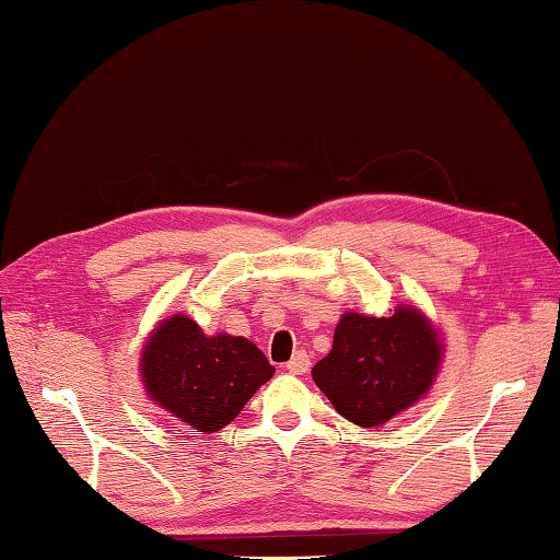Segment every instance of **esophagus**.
Listing matches in <instances>:
<instances>
[{
    "label": "esophagus",
    "mask_w": 560,
    "mask_h": 560,
    "mask_svg": "<svg viewBox=\"0 0 560 560\" xmlns=\"http://www.w3.org/2000/svg\"><path fill=\"white\" fill-rule=\"evenodd\" d=\"M288 371H290V374H295V376L307 374V371H310L307 351H295V354H292V359L288 361Z\"/></svg>",
    "instance_id": "obj_1"
}]
</instances>
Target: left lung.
I'll return each mask as SVG.
<instances>
[{"instance_id":"1","label":"left lung","mask_w":560,"mask_h":560,"mask_svg":"<svg viewBox=\"0 0 560 560\" xmlns=\"http://www.w3.org/2000/svg\"><path fill=\"white\" fill-rule=\"evenodd\" d=\"M440 361L443 339L413 305L396 307L390 317L347 312L312 378L339 416L376 428L428 394Z\"/></svg>"}]
</instances>
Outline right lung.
I'll return each mask as SVG.
<instances>
[{"mask_svg":"<svg viewBox=\"0 0 560 560\" xmlns=\"http://www.w3.org/2000/svg\"><path fill=\"white\" fill-rule=\"evenodd\" d=\"M147 396L199 433H215L241 413L275 366L245 337L203 335L186 315L156 325L140 359Z\"/></svg>","mask_w":560,"mask_h":560,"instance_id":"add662e5","label":"right lung"}]
</instances>
